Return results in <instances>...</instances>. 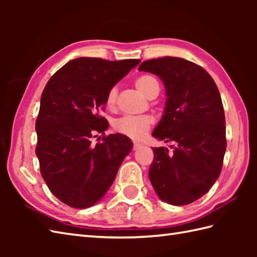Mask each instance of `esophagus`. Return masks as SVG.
<instances>
[{
	"instance_id": "1",
	"label": "esophagus",
	"mask_w": 257,
	"mask_h": 257,
	"mask_svg": "<svg viewBox=\"0 0 257 257\" xmlns=\"http://www.w3.org/2000/svg\"><path fill=\"white\" fill-rule=\"evenodd\" d=\"M141 147V145L139 144V143H134V150H137V149H139Z\"/></svg>"
}]
</instances>
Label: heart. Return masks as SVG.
Segmentation results:
<instances>
[{
    "label": "heart",
    "instance_id": "heart-1",
    "mask_svg": "<svg viewBox=\"0 0 257 257\" xmlns=\"http://www.w3.org/2000/svg\"><path fill=\"white\" fill-rule=\"evenodd\" d=\"M135 85L141 94L148 97L150 92L158 88L159 89V83L151 75H141L136 79ZM118 97V88L116 86H112L108 90L106 96V105L108 107H113L117 101ZM154 120L150 116H123L117 119L113 122V129L117 133L127 136L133 139H141L148 133Z\"/></svg>",
    "mask_w": 257,
    "mask_h": 257
}]
</instances>
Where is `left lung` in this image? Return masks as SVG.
I'll use <instances>...</instances> for the list:
<instances>
[{"label":"left lung","instance_id":"obj_1","mask_svg":"<svg viewBox=\"0 0 257 257\" xmlns=\"http://www.w3.org/2000/svg\"><path fill=\"white\" fill-rule=\"evenodd\" d=\"M139 70L165 84V111L152 136L174 144L172 151L152 149L150 182L162 201L190 204L211 189L222 170L226 134L220 91L205 69L183 58L149 59Z\"/></svg>","mask_w":257,"mask_h":257}]
</instances>
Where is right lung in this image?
Masks as SVG:
<instances>
[{
	"mask_svg": "<svg viewBox=\"0 0 257 257\" xmlns=\"http://www.w3.org/2000/svg\"><path fill=\"white\" fill-rule=\"evenodd\" d=\"M140 59L107 61L79 57L65 64L47 81L36 119V156L43 179L56 198L76 209L97 203L110 188L133 143L105 134L108 90L137 66Z\"/></svg>",
	"mask_w": 257,
	"mask_h": 257,
	"instance_id": "obj_1",
	"label": "right lung"
}]
</instances>
